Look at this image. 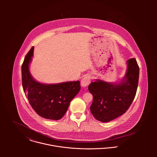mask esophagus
Here are the masks:
<instances>
[{
    "mask_svg": "<svg viewBox=\"0 0 157 157\" xmlns=\"http://www.w3.org/2000/svg\"><path fill=\"white\" fill-rule=\"evenodd\" d=\"M90 79H91V77H90V75L85 76L81 80L82 86L85 88L87 86H88L90 82Z\"/></svg>",
    "mask_w": 157,
    "mask_h": 157,
    "instance_id": "obj_1",
    "label": "esophagus"
}]
</instances>
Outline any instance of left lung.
<instances>
[{"instance_id":"obj_1","label":"left lung","mask_w":157,"mask_h":157,"mask_svg":"<svg viewBox=\"0 0 157 157\" xmlns=\"http://www.w3.org/2000/svg\"><path fill=\"white\" fill-rule=\"evenodd\" d=\"M124 76L118 83L96 79L88 90L93 95L90 110L101 122H109L126 112L132 103L138 87L139 67L135 58L127 62Z\"/></svg>"}]
</instances>
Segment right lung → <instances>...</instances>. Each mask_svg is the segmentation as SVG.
<instances>
[{"label": "right lung", "mask_w": 157, "mask_h": 157, "mask_svg": "<svg viewBox=\"0 0 157 157\" xmlns=\"http://www.w3.org/2000/svg\"><path fill=\"white\" fill-rule=\"evenodd\" d=\"M34 47L25 56L22 66V86L29 104L40 117L58 120L65 114L71 101L80 90V82L45 84L36 81L29 72Z\"/></svg>", "instance_id": "obj_1"}]
</instances>
